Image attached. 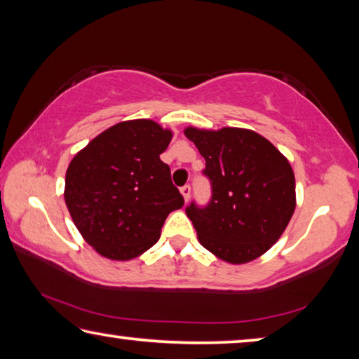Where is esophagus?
<instances>
[{
  "label": "esophagus",
  "instance_id": "34e87169",
  "mask_svg": "<svg viewBox=\"0 0 359 359\" xmlns=\"http://www.w3.org/2000/svg\"><path fill=\"white\" fill-rule=\"evenodd\" d=\"M180 193H182V196H184L185 203H187L188 199H190V194H191V187H190V185H184V187L180 188Z\"/></svg>",
  "mask_w": 359,
  "mask_h": 359
}]
</instances>
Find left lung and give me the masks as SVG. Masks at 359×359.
<instances>
[{
    "mask_svg": "<svg viewBox=\"0 0 359 359\" xmlns=\"http://www.w3.org/2000/svg\"><path fill=\"white\" fill-rule=\"evenodd\" d=\"M184 133L204 156L212 184L208 208H187L198 241L229 264L259 258L280 239L296 209L287 156L252 130L187 126Z\"/></svg>",
    "mask_w": 359,
    "mask_h": 359,
    "instance_id": "1",
    "label": "left lung"
}]
</instances>
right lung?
Masks as SVG:
<instances>
[{
	"mask_svg": "<svg viewBox=\"0 0 359 359\" xmlns=\"http://www.w3.org/2000/svg\"><path fill=\"white\" fill-rule=\"evenodd\" d=\"M172 131L149 118L126 120L92 139L72 158L65 203L87 244L101 257L128 261L160 239L184 198L160 160Z\"/></svg>",
	"mask_w": 359,
	"mask_h": 359,
	"instance_id": "obj_1",
	"label": "right lung"
}]
</instances>
